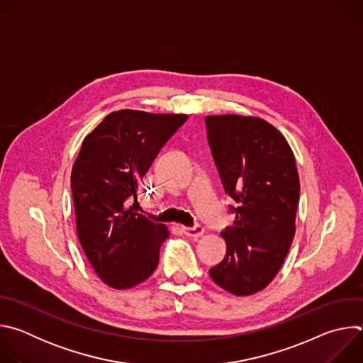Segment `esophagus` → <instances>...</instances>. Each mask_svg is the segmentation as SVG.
<instances>
[{
    "label": "esophagus",
    "mask_w": 363,
    "mask_h": 363,
    "mask_svg": "<svg viewBox=\"0 0 363 363\" xmlns=\"http://www.w3.org/2000/svg\"><path fill=\"white\" fill-rule=\"evenodd\" d=\"M185 235L192 237V238H198L203 234V228L201 225H195V227H182Z\"/></svg>",
    "instance_id": "obj_1"
}]
</instances>
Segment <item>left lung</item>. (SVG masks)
Returning <instances> with one entry per match:
<instances>
[{
    "instance_id": "8db88e82",
    "label": "left lung",
    "mask_w": 363,
    "mask_h": 363,
    "mask_svg": "<svg viewBox=\"0 0 363 363\" xmlns=\"http://www.w3.org/2000/svg\"><path fill=\"white\" fill-rule=\"evenodd\" d=\"M205 123L224 189L238 202L233 227L221 234L225 257L210 276L234 296H251L273 281L294 238L300 196L294 153L262 118L210 115Z\"/></svg>"
}]
</instances>
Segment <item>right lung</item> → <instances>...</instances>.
Instances as JSON below:
<instances>
[{
  "label": "right lung",
  "instance_id": "obj_1",
  "mask_svg": "<svg viewBox=\"0 0 363 363\" xmlns=\"http://www.w3.org/2000/svg\"><path fill=\"white\" fill-rule=\"evenodd\" d=\"M188 115L122 109L84 139L72 169L80 245L99 279L116 290L143 283L158 266L169 237L135 208L143 177ZM135 199L133 206L128 202Z\"/></svg>",
  "mask_w": 363,
  "mask_h": 363
}]
</instances>
